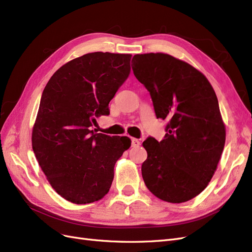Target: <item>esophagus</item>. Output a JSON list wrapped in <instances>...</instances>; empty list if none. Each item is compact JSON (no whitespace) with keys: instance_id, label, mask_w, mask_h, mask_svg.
Instances as JSON below:
<instances>
[{"instance_id":"esophagus-1","label":"esophagus","mask_w":252,"mask_h":252,"mask_svg":"<svg viewBox=\"0 0 252 252\" xmlns=\"http://www.w3.org/2000/svg\"><path fill=\"white\" fill-rule=\"evenodd\" d=\"M141 145V142L138 139H131V146L132 147H139Z\"/></svg>"}]
</instances>
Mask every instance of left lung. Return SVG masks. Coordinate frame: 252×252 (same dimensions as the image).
I'll return each mask as SVG.
<instances>
[{
    "label": "left lung",
    "mask_w": 252,
    "mask_h": 252,
    "mask_svg": "<svg viewBox=\"0 0 252 252\" xmlns=\"http://www.w3.org/2000/svg\"><path fill=\"white\" fill-rule=\"evenodd\" d=\"M131 63L157 118L168 121L164 140L143 143L145 185L162 201L187 202L207 187L224 149L226 128L217 94L200 70L167 53L135 55Z\"/></svg>",
    "instance_id": "1"
}]
</instances>
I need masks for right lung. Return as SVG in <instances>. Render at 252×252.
<instances>
[{
	"mask_svg": "<svg viewBox=\"0 0 252 252\" xmlns=\"http://www.w3.org/2000/svg\"><path fill=\"white\" fill-rule=\"evenodd\" d=\"M131 55L90 52L53 73L45 87L32 134V149L51 187L73 204L108 193L114 165L131 146L127 136L95 133L108 104L130 72Z\"/></svg>",
	"mask_w": 252,
	"mask_h": 252,
	"instance_id": "obj_1",
	"label": "right lung"
}]
</instances>
